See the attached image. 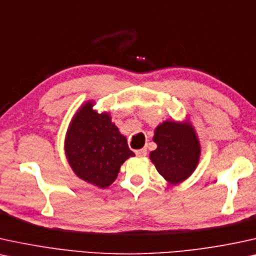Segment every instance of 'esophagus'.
Here are the masks:
<instances>
[{
  "label": "esophagus",
  "instance_id": "esophagus-1",
  "mask_svg": "<svg viewBox=\"0 0 256 256\" xmlns=\"http://www.w3.org/2000/svg\"><path fill=\"white\" fill-rule=\"evenodd\" d=\"M136 154H137V156H139V157L146 156V154H148L146 148H140V150H137V151H136Z\"/></svg>",
  "mask_w": 256,
  "mask_h": 256
}]
</instances>
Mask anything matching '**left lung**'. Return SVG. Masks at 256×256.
<instances>
[{"mask_svg": "<svg viewBox=\"0 0 256 256\" xmlns=\"http://www.w3.org/2000/svg\"><path fill=\"white\" fill-rule=\"evenodd\" d=\"M156 150L150 160L163 178L171 186L182 183L195 171L200 156V144L189 120H166L154 130Z\"/></svg>", "mask_w": 256, "mask_h": 256, "instance_id": "obj_1", "label": "left lung"}]
</instances>
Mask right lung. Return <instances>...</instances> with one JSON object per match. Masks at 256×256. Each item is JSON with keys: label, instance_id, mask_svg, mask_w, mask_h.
Returning <instances> with one entry per match:
<instances>
[{"label": "right lung", "instance_id": "add662e5", "mask_svg": "<svg viewBox=\"0 0 256 256\" xmlns=\"http://www.w3.org/2000/svg\"><path fill=\"white\" fill-rule=\"evenodd\" d=\"M93 106L88 100L73 116L64 138V154L79 178L104 189L114 182L122 164L134 154L110 113H98Z\"/></svg>", "mask_w": 256, "mask_h": 256}]
</instances>
